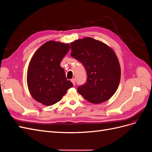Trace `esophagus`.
<instances>
[{
    "mask_svg": "<svg viewBox=\"0 0 152 152\" xmlns=\"http://www.w3.org/2000/svg\"><path fill=\"white\" fill-rule=\"evenodd\" d=\"M71 82H72V83H73V86H75V79H71Z\"/></svg>",
    "mask_w": 152,
    "mask_h": 152,
    "instance_id": "1",
    "label": "esophagus"
}]
</instances>
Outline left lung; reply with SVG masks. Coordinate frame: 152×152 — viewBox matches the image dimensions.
Here are the masks:
<instances>
[{
    "label": "left lung",
    "instance_id": "1",
    "mask_svg": "<svg viewBox=\"0 0 152 152\" xmlns=\"http://www.w3.org/2000/svg\"><path fill=\"white\" fill-rule=\"evenodd\" d=\"M71 56L84 65L87 82L77 91L89 102L99 104L115 93L121 80V66L113 50L91 37L70 44Z\"/></svg>",
    "mask_w": 152,
    "mask_h": 152
}]
</instances>
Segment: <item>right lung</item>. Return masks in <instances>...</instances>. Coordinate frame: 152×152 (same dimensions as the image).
<instances>
[{"label": "right lung", "mask_w": 152, "mask_h": 152, "mask_svg": "<svg viewBox=\"0 0 152 152\" xmlns=\"http://www.w3.org/2000/svg\"><path fill=\"white\" fill-rule=\"evenodd\" d=\"M70 48L68 44L50 40L40 47L32 57L27 71V84L31 96L38 102L53 105L73 87L60 66Z\"/></svg>", "instance_id": "obj_1"}]
</instances>
